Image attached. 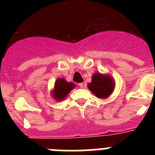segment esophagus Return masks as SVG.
Instances as JSON below:
<instances>
[{"instance_id":"obj_1","label":"esophagus","mask_w":155,"mask_h":155,"mask_svg":"<svg viewBox=\"0 0 155 155\" xmlns=\"http://www.w3.org/2000/svg\"><path fill=\"white\" fill-rule=\"evenodd\" d=\"M84 83H80V84H79V87H84Z\"/></svg>"}]
</instances>
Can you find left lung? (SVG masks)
Here are the masks:
<instances>
[{
	"instance_id": "1",
	"label": "left lung",
	"mask_w": 155,
	"mask_h": 155,
	"mask_svg": "<svg viewBox=\"0 0 155 155\" xmlns=\"http://www.w3.org/2000/svg\"><path fill=\"white\" fill-rule=\"evenodd\" d=\"M115 84L113 77L95 72L91 77V83L87 84V87L97 98L105 99L113 92Z\"/></svg>"
}]
</instances>
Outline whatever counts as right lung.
I'll use <instances>...</instances> for the list:
<instances>
[{"instance_id": "obj_1", "label": "right lung", "mask_w": 155, "mask_h": 155, "mask_svg": "<svg viewBox=\"0 0 155 155\" xmlns=\"http://www.w3.org/2000/svg\"><path fill=\"white\" fill-rule=\"evenodd\" d=\"M75 84L72 82H68L64 78H59L54 83V87L51 91V96L56 101L61 102L65 99L71 90H73Z\"/></svg>"}]
</instances>
